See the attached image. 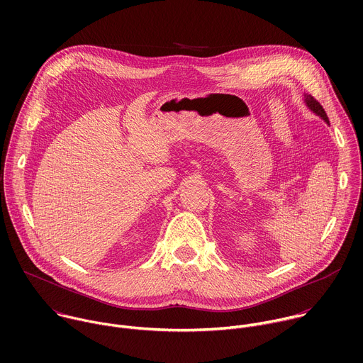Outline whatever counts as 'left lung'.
I'll return each instance as SVG.
<instances>
[{"instance_id": "left-lung-1", "label": "left lung", "mask_w": 363, "mask_h": 363, "mask_svg": "<svg viewBox=\"0 0 363 363\" xmlns=\"http://www.w3.org/2000/svg\"><path fill=\"white\" fill-rule=\"evenodd\" d=\"M306 103H307V106H308L310 109H312L315 113H318L320 118H323V119L329 123V118H328V115H326L323 106L320 105V103H319L313 96L307 94V96H306Z\"/></svg>"}]
</instances>
